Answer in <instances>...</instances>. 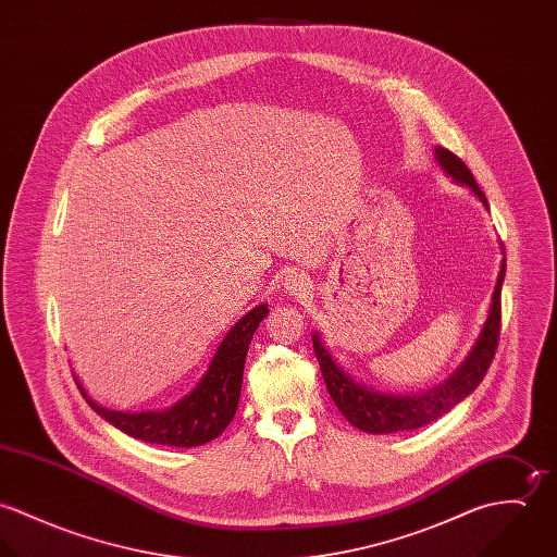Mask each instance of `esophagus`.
I'll return each instance as SVG.
<instances>
[{
  "label": "esophagus",
  "instance_id": "1",
  "mask_svg": "<svg viewBox=\"0 0 557 557\" xmlns=\"http://www.w3.org/2000/svg\"><path fill=\"white\" fill-rule=\"evenodd\" d=\"M285 289H287L289 294H294V296H300L302 292L309 289V278L302 276V274H289V276L285 278Z\"/></svg>",
  "mask_w": 557,
  "mask_h": 557
}]
</instances>
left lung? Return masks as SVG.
Here are the masks:
<instances>
[{"label":"left lung","instance_id":"8db88e82","mask_svg":"<svg viewBox=\"0 0 557 557\" xmlns=\"http://www.w3.org/2000/svg\"><path fill=\"white\" fill-rule=\"evenodd\" d=\"M435 154H437L442 169L448 175H453L457 182L468 184L480 197V201L486 206V199L480 193L474 173L470 171V166L457 154H453L450 150L437 148ZM504 274H506V259L502 261V270H499L497 285H495V292H493L488 318L482 325V332H480L476 345L470 351L468 360L459 367V371L444 386H437L426 395L393 397V395L371 393V391L358 386L332 360V356L323 347L318 334H313V347H315V356H318L319 369H321L325 388L334 400V405L343 411V416L354 426H358L360 431H367V433H375V435L377 433H398V431H411V429L424 426L429 422H435L437 418L448 413L457 403L470 397L476 391L478 384L482 382V377L486 375V371L493 362L495 349H497L499 327H502V300H499V296H502Z\"/></svg>","mask_w":557,"mask_h":557}]
</instances>
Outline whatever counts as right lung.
<instances>
[{"instance_id": "1", "label": "right lung", "mask_w": 557, "mask_h": 557, "mask_svg": "<svg viewBox=\"0 0 557 557\" xmlns=\"http://www.w3.org/2000/svg\"><path fill=\"white\" fill-rule=\"evenodd\" d=\"M268 315V305L255 307L248 315L239 319L223 338L208 373L199 382V386L164 411H141V413H124L100 407L87 397L85 388L79 386L81 395L89 403V407L111 422L115 429L126 435L175 448L201 446L219 437L236 416L239 391H242V373L246 362V351L257 325Z\"/></svg>"}]
</instances>
